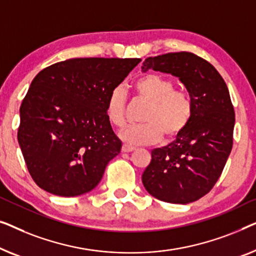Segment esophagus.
<instances>
[{
    "label": "esophagus",
    "mask_w": 256,
    "mask_h": 256,
    "mask_svg": "<svg viewBox=\"0 0 256 256\" xmlns=\"http://www.w3.org/2000/svg\"><path fill=\"white\" fill-rule=\"evenodd\" d=\"M132 150H134V147L128 146V145H123V146H122V152L130 153V152H132Z\"/></svg>",
    "instance_id": "34e87169"
}]
</instances>
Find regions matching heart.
I'll return each mask as SVG.
<instances>
[{
	"label": "heart",
	"mask_w": 256,
	"mask_h": 256,
	"mask_svg": "<svg viewBox=\"0 0 256 256\" xmlns=\"http://www.w3.org/2000/svg\"><path fill=\"white\" fill-rule=\"evenodd\" d=\"M136 98L147 104L140 120L142 124L128 126L120 138L130 145H152L164 138L172 140L186 131L194 114L192 96L176 89L175 82L164 75L148 73L133 84ZM128 97L122 87L110 92L106 114L111 125L122 128L126 124Z\"/></svg>",
	"instance_id": "obj_1"
}]
</instances>
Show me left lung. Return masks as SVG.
Wrapping results in <instances>:
<instances>
[{
  "label": "left lung",
  "instance_id": "1",
  "mask_svg": "<svg viewBox=\"0 0 256 256\" xmlns=\"http://www.w3.org/2000/svg\"><path fill=\"white\" fill-rule=\"evenodd\" d=\"M142 68L180 78L194 103L186 131L152 150L142 176L144 186L167 203H192L211 192L231 153L236 116L228 88L208 61L190 52L147 58Z\"/></svg>",
  "mask_w": 256,
  "mask_h": 256
}]
</instances>
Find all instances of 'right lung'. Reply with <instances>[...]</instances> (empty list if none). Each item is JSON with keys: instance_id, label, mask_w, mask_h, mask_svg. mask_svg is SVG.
<instances>
[{"instance_id": "obj_1", "label": "right lung", "mask_w": 256, "mask_h": 256, "mask_svg": "<svg viewBox=\"0 0 256 256\" xmlns=\"http://www.w3.org/2000/svg\"><path fill=\"white\" fill-rule=\"evenodd\" d=\"M140 61L76 58L36 75L22 100L17 139L39 188L74 197L98 184L122 148L106 118V100Z\"/></svg>"}]
</instances>
